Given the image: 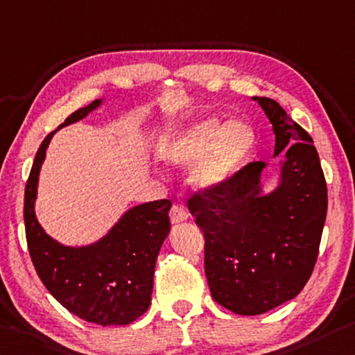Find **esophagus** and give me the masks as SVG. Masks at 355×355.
Instances as JSON below:
<instances>
[{
	"label": "esophagus",
	"instance_id": "1",
	"mask_svg": "<svg viewBox=\"0 0 355 355\" xmlns=\"http://www.w3.org/2000/svg\"><path fill=\"white\" fill-rule=\"evenodd\" d=\"M171 221L172 223H182L184 221V219H188V211L187 208H184L183 205H178V204H173L172 208H171Z\"/></svg>",
	"mask_w": 355,
	"mask_h": 355
}]
</instances>
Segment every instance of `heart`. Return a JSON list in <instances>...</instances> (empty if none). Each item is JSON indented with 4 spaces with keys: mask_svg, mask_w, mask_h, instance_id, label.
Returning a JSON list of instances; mask_svg holds the SVG:
<instances>
[{
    "mask_svg": "<svg viewBox=\"0 0 355 355\" xmlns=\"http://www.w3.org/2000/svg\"><path fill=\"white\" fill-rule=\"evenodd\" d=\"M252 147L254 132L248 126L210 116L162 144L159 156L168 166H188L204 157L194 168L193 180L199 188L213 189L239 171Z\"/></svg>",
    "mask_w": 355,
    "mask_h": 355,
    "instance_id": "obj_1",
    "label": "heart"
}]
</instances>
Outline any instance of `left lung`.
<instances>
[{"mask_svg": "<svg viewBox=\"0 0 355 355\" xmlns=\"http://www.w3.org/2000/svg\"><path fill=\"white\" fill-rule=\"evenodd\" d=\"M284 150L283 183L259 198L262 161L240 167L226 183L198 188L187 205L205 239L211 297L229 311L256 316L300 294L316 266L327 216V183L313 139L277 101L254 98Z\"/></svg>", "mask_w": 355, "mask_h": 355, "instance_id": "8db88e82", "label": "left lung"}]
</instances>
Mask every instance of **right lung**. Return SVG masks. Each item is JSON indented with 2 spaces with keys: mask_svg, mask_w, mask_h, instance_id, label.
Wrapping results in <instances>:
<instances>
[{
  "mask_svg": "<svg viewBox=\"0 0 355 355\" xmlns=\"http://www.w3.org/2000/svg\"><path fill=\"white\" fill-rule=\"evenodd\" d=\"M99 103L96 99L76 110L61 126L80 120ZM55 131L42 140L25 187L24 219L31 262L50 294L77 318L103 327L131 324L150 306L157 252L171 230L172 202L161 199L131 208L103 240L85 248L56 243L35 216L39 168Z\"/></svg>",
  "mask_w": 355,
  "mask_h": 355,
  "instance_id": "obj_1",
  "label": "right lung"
}]
</instances>
